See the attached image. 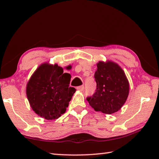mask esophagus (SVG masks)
<instances>
[{
	"instance_id": "esophagus-1",
	"label": "esophagus",
	"mask_w": 159,
	"mask_h": 159,
	"mask_svg": "<svg viewBox=\"0 0 159 159\" xmlns=\"http://www.w3.org/2000/svg\"><path fill=\"white\" fill-rule=\"evenodd\" d=\"M76 89H78V90H79V91H83L84 90V89H85V87H84V85H81V86H79V87H76Z\"/></svg>"
}]
</instances>
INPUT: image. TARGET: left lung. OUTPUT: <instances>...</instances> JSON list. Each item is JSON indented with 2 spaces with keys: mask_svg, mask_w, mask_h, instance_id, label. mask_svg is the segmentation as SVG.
I'll return each instance as SVG.
<instances>
[{
  "mask_svg": "<svg viewBox=\"0 0 159 159\" xmlns=\"http://www.w3.org/2000/svg\"><path fill=\"white\" fill-rule=\"evenodd\" d=\"M94 78L97 87L93 95L87 98L89 105L105 114L117 112L129 93V83L123 70L111 61H99Z\"/></svg>",
  "mask_w": 159,
  "mask_h": 159,
  "instance_id": "8db88e82",
  "label": "left lung"
}]
</instances>
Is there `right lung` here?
<instances>
[{
	"label": "right lung",
	"instance_id": "1",
	"mask_svg": "<svg viewBox=\"0 0 159 159\" xmlns=\"http://www.w3.org/2000/svg\"><path fill=\"white\" fill-rule=\"evenodd\" d=\"M70 79V74L64 73L57 64L40 65L26 85V96L33 111L48 120L61 116L76 92L74 87H69Z\"/></svg>",
	"mask_w": 159,
	"mask_h": 159
}]
</instances>
